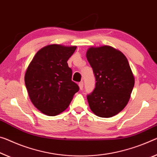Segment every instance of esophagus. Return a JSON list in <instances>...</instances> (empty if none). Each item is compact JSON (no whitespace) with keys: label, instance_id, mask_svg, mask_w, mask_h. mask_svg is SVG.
I'll use <instances>...</instances> for the list:
<instances>
[{"label":"esophagus","instance_id":"obj_1","mask_svg":"<svg viewBox=\"0 0 157 157\" xmlns=\"http://www.w3.org/2000/svg\"><path fill=\"white\" fill-rule=\"evenodd\" d=\"M79 89H80V90H82L83 86H84L83 82H79Z\"/></svg>","mask_w":157,"mask_h":157}]
</instances>
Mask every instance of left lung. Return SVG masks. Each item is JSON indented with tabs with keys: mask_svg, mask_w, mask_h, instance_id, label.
Returning <instances> with one entry per match:
<instances>
[{
	"mask_svg": "<svg viewBox=\"0 0 157 157\" xmlns=\"http://www.w3.org/2000/svg\"><path fill=\"white\" fill-rule=\"evenodd\" d=\"M86 58L96 78L87 95L89 107L101 117H111L127 105L135 79L126 57L110 46L90 47Z\"/></svg>",
	"mask_w": 157,
	"mask_h": 157,
	"instance_id": "left-lung-1",
	"label": "left lung"
}]
</instances>
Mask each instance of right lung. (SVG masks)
Segmentation results:
<instances>
[{
	"label": "right lung",
	"mask_w": 157,
	"mask_h": 157,
	"mask_svg": "<svg viewBox=\"0 0 157 157\" xmlns=\"http://www.w3.org/2000/svg\"><path fill=\"white\" fill-rule=\"evenodd\" d=\"M76 47L50 44L37 52L25 74L30 99L42 113L56 116L68 108L79 86L67 61Z\"/></svg>",
	"instance_id": "obj_1"
}]
</instances>
